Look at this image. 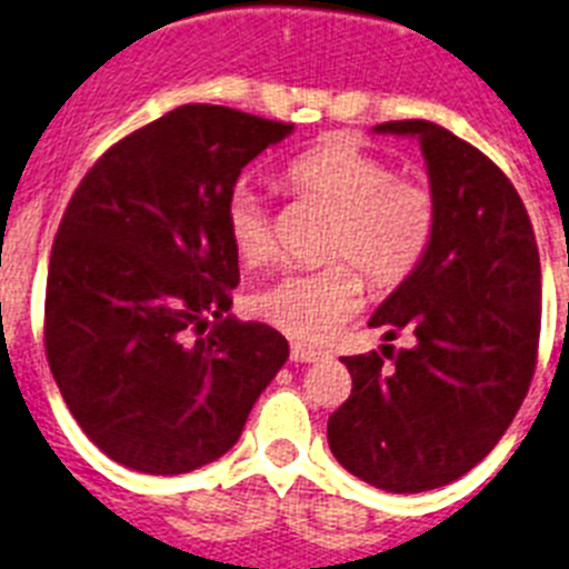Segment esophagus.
<instances>
[{
  "label": "esophagus",
  "mask_w": 569,
  "mask_h": 569,
  "mask_svg": "<svg viewBox=\"0 0 569 569\" xmlns=\"http://www.w3.org/2000/svg\"><path fill=\"white\" fill-rule=\"evenodd\" d=\"M289 357H292V362H318L325 353L316 348H307V345H300V341H295L292 350H289Z\"/></svg>",
  "instance_id": "34e87169"
}]
</instances>
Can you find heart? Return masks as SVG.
<instances>
[{
    "mask_svg": "<svg viewBox=\"0 0 569 569\" xmlns=\"http://www.w3.org/2000/svg\"><path fill=\"white\" fill-rule=\"evenodd\" d=\"M283 183L336 216L327 260L353 262L373 286H395L412 274L436 233L432 189L397 178L386 157L348 137H332L292 157ZM224 228L244 266H260L274 251L269 204L251 183L230 189ZM251 307L292 339L327 341L362 307V280L348 266L289 271L257 289Z\"/></svg>",
    "mask_w": 569,
    "mask_h": 569,
    "instance_id": "1",
    "label": "heart"
}]
</instances>
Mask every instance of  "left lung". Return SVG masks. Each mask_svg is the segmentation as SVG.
<instances>
[{
  "instance_id": "1",
  "label": "left lung",
  "mask_w": 569,
  "mask_h": 569,
  "mask_svg": "<svg viewBox=\"0 0 569 569\" xmlns=\"http://www.w3.org/2000/svg\"><path fill=\"white\" fill-rule=\"evenodd\" d=\"M373 133L418 140L436 198V233L415 271L368 325L412 348L345 357L353 391L327 420L345 470L391 493L450 485L493 450L535 373L540 260L511 180L436 122L406 119Z\"/></svg>"
}]
</instances>
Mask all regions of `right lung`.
Returning a JSON list of instances; mask_svg holds the SVG:
<instances>
[{
	"label": "right lung",
	"mask_w": 569,
	"mask_h": 569,
	"mask_svg": "<svg viewBox=\"0 0 569 569\" xmlns=\"http://www.w3.org/2000/svg\"><path fill=\"white\" fill-rule=\"evenodd\" d=\"M292 131L183 104L117 142L63 212L46 357L78 427L124 468L174 477L224 456L289 359L280 332L228 316L239 257L224 204L244 166ZM192 326L211 332L187 342Z\"/></svg>",
	"instance_id": "obj_1"
}]
</instances>
